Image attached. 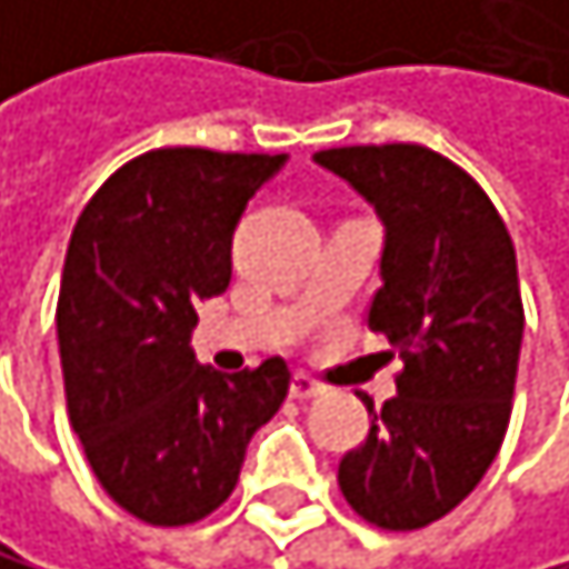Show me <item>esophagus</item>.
Returning <instances> with one entry per match:
<instances>
[{"label": "esophagus", "mask_w": 569, "mask_h": 569, "mask_svg": "<svg viewBox=\"0 0 569 569\" xmlns=\"http://www.w3.org/2000/svg\"><path fill=\"white\" fill-rule=\"evenodd\" d=\"M325 388L311 378V373H293V381H290V395L297 402H308V399H318Z\"/></svg>", "instance_id": "obj_1"}]
</instances>
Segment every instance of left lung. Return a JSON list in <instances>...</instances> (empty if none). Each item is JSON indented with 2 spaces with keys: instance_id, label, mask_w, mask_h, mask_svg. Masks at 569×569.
<instances>
[{
  "instance_id": "obj_1",
  "label": "left lung",
  "mask_w": 569,
  "mask_h": 569,
  "mask_svg": "<svg viewBox=\"0 0 569 569\" xmlns=\"http://www.w3.org/2000/svg\"><path fill=\"white\" fill-rule=\"evenodd\" d=\"M385 223L367 325L406 363L370 433L339 461L346 503L385 531H416L469 497L493 465L515 399L525 308L518 258L490 196L416 142L315 153Z\"/></svg>"
}]
</instances>
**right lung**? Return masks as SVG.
Returning a JSON list of instances; mask_svg holds the SVG:
<instances>
[{"label":"right lung","instance_id":"add662e5","mask_svg":"<svg viewBox=\"0 0 569 569\" xmlns=\"http://www.w3.org/2000/svg\"><path fill=\"white\" fill-rule=\"evenodd\" d=\"M282 163V153L150 150L118 167L76 220L59 293L69 419L97 482L146 525L212 515L290 391L287 360L220 373L188 346L196 308L230 287L237 220Z\"/></svg>","mask_w":569,"mask_h":569}]
</instances>
